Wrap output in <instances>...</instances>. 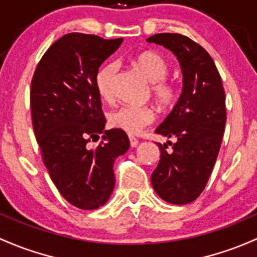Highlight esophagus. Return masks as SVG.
<instances>
[{
	"label": "esophagus",
	"instance_id": "obj_1",
	"mask_svg": "<svg viewBox=\"0 0 257 257\" xmlns=\"http://www.w3.org/2000/svg\"><path fill=\"white\" fill-rule=\"evenodd\" d=\"M129 143H131V147L132 148H136L137 145H138V143H139V140H138L136 137L129 136Z\"/></svg>",
	"mask_w": 257,
	"mask_h": 257
}]
</instances>
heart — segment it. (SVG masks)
Wrapping results in <instances>:
<instances>
[{
	"mask_svg": "<svg viewBox=\"0 0 257 257\" xmlns=\"http://www.w3.org/2000/svg\"><path fill=\"white\" fill-rule=\"evenodd\" d=\"M134 65L139 69L149 82H151V93L156 103L161 108H169L176 102L177 87L172 82L166 81L169 75V65L166 60L155 51H144L134 59ZM118 65L106 63L102 65L94 77V86L98 96L104 102L114 99V80ZM155 110L149 106L134 107L124 106L113 110L108 117L110 126L128 134H139L155 120Z\"/></svg>",
	"mask_w": 257,
	"mask_h": 257,
	"instance_id": "obj_1",
	"label": "heart"
}]
</instances>
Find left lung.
<instances>
[{"instance_id": "left-lung-1", "label": "left lung", "mask_w": 257, "mask_h": 257, "mask_svg": "<svg viewBox=\"0 0 257 257\" xmlns=\"http://www.w3.org/2000/svg\"><path fill=\"white\" fill-rule=\"evenodd\" d=\"M147 42L175 54L182 70V93L155 133L175 138L171 150L159 144L160 160L151 185L160 198L187 204L203 192L217 161L226 121L225 93L214 61L188 37L160 33Z\"/></svg>"}]
</instances>
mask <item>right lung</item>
Listing matches in <instances>:
<instances>
[{
    "label": "right lung",
    "instance_id": "add662e5",
    "mask_svg": "<svg viewBox=\"0 0 257 257\" xmlns=\"http://www.w3.org/2000/svg\"><path fill=\"white\" fill-rule=\"evenodd\" d=\"M123 39L69 33L40 59L31 85L32 123L43 163L61 196L80 209H97L114 188L113 164L129 149L119 129L106 119L94 77ZM104 133L101 144L88 143Z\"/></svg>",
    "mask_w": 257,
    "mask_h": 257
}]
</instances>
